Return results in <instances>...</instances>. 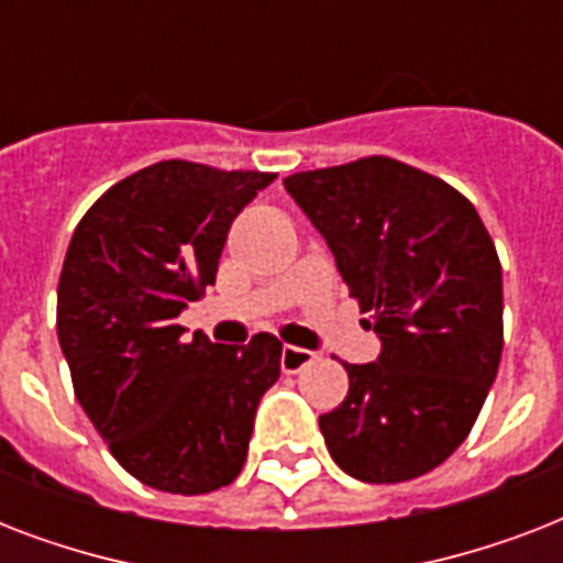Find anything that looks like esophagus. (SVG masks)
<instances>
[{
  "mask_svg": "<svg viewBox=\"0 0 563 563\" xmlns=\"http://www.w3.org/2000/svg\"><path fill=\"white\" fill-rule=\"evenodd\" d=\"M316 360L318 356L312 351H303V347H291V344H286L280 356V368L283 374H300V371L307 368L309 362H316Z\"/></svg>",
  "mask_w": 563,
  "mask_h": 563,
  "instance_id": "esophagus-1",
  "label": "esophagus"
}]
</instances>
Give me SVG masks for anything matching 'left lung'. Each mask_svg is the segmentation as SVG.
Segmentation results:
<instances>
[{
  "label": "left lung",
  "mask_w": 563,
  "mask_h": 563,
  "mask_svg": "<svg viewBox=\"0 0 563 563\" xmlns=\"http://www.w3.org/2000/svg\"><path fill=\"white\" fill-rule=\"evenodd\" d=\"M333 251L383 353L347 365L318 418L335 464L394 485L435 471L471 435L503 356V268L479 212L446 180L394 157L283 180Z\"/></svg>",
  "instance_id": "1"
}]
</instances>
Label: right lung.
<instances>
[{"mask_svg":"<svg viewBox=\"0 0 563 563\" xmlns=\"http://www.w3.org/2000/svg\"><path fill=\"white\" fill-rule=\"evenodd\" d=\"M274 172L161 161L84 212L57 283V339L75 397L122 467L148 488L210 494L236 479L283 344L184 342L187 300L216 283L242 207Z\"/></svg>","mask_w":563,"mask_h":563,"instance_id":"add662e5","label":"right lung"}]
</instances>
